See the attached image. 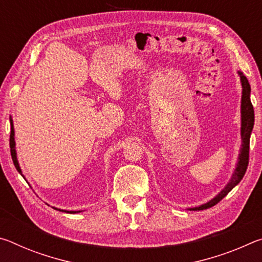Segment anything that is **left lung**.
Here are the masks:
<instances>
[{"label":"left lung","instance_id":"obj_1","mask_svg":"<svg viewBox=\"0 0 262 262\" xmlns=\"http://www.w3.org/2000/svg\"><path fill=\"white\" fill-rule=\"evenodd\" d=\"M239 77H241L242 82V128H241V135H242V148H241V154L238 156V163L236 166V170H234L231 179L228 183V185L221 190V192L216 195L214 199H211L210 201H208L205 205H201L200 207L190 208L189 210H203L208 209L212 206H215L216 203H219L222 199L227 196L228 193L231 190L234 186H237L243 177L245 176V172L247 170L248 165V155H250V137L252 129H253L254 126V110L253 105L251 103V86L250 83H248L247 78L243 73L238 72Z\"/></svg>","mask_w":262,"mask_h":262}]
</instances>
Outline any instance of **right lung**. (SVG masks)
<instances>
[{"label": "right lung", "mask_w": 262, "mask_h": 262, "mask_svg": "<svg viewBox=\"0 0 262 262\" xmlns=\"http://www.w3.org/2000/svg\"><path fill=\"white\" fill-rule=\"evenodd\" d=\"M10 125H11V130H10V152H11V158H12V162H14V165L17 168V171L19 172L21 174V170L19 167V164L18 161H17V155H16V149H15V130H14V123H12V119L10 117ZM23 176V174H21ZM24 178V176H23ZM25 179V178H24ZM56 210H60V211H64V212H69V214H76V212L79 211H73V210H62V209H57V208H54Z\"/></svg>", "instance_id": "1"}]
</instances>
